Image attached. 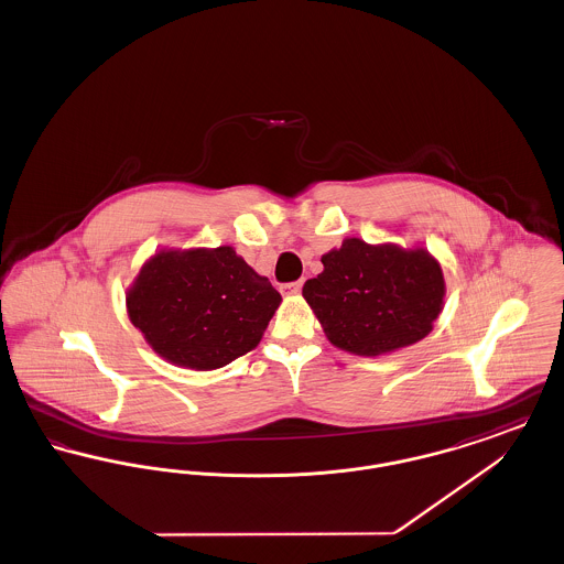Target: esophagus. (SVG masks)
Masks as SVG:
<instances>
[{
    "instance_id": "34e87169",
    "label": "esophagus",
    "mask_w": 564,
    "mask_h": 564,
    "mask_svg": "<svg viewBox=\"0 0 564 564\" xmlns=\"http://www.w3.org/2000/svg\"><path fill=\"white\" fill-rule=\"evenodd\" d=\"M302 285H304V281H302V279H300V281H292V283H283V285H281V294H285V295L300 294V290H302Z\"/></svg>"
}]
</instances>
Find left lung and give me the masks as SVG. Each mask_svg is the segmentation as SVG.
<instances>
[{"instance_id":"left-lung-1","label":"left lung","mask_w":564,"mask_h":564,"mask_svg":"<svg viewBox=\"0 0 564 564\" xmlns=\"http://www.w3.org/2000/svg\"><path fill=\"white\" fill-rule=\"evenodd\" d=\"M302 295L338 349L376 357L423 340L444 304V276L425 249L347 239L322 258Z\"/></svg>"}]
</instances>
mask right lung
<instances>
[{
  "instance_id": "add662e5",
  "label": "right lung",
  "mask_w": 564,
  "mask_h": 564,
  "mask_svg": "<svg viewBox=\"0 0 564 564\" xmlns=\"http://www.w3.org/2000/svg\"><path fill=\"white\" fill-rule=\"evenodd\" d=\"M281 294L232 247L161 251L127 294L134 327L171 364L215 370L258 347Z\"/></svg>"
}]
</instances>
